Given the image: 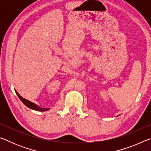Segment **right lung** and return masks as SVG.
Instances as JSON below:
<instances>
[{
	"instance_id": "right-lung-1",
	"label": "right lung",
	"mask_w": 151,
	"mask_h": 151,
	"mask_svg": "<svg viewBox=\"0 0 151 151\" xmlns=\"http://www.w3.org/2000/svg\"><path fill=\"white\" fill-rule=\"evenodd\" d=\"M15 92H16V93L17 94V96H19V98L20 99V100L22 102V103H23L24 105H26L27 107H29V109H32V110H35V111H47L48 110H49L50 109H45V108H41V107H40L37 105V104H36L35 103H32V102L30 101L29 100H27V99H24L23 97H22L20 95V94L17 93V91L15 90Z\"/></svg>"
}]
</instances>
